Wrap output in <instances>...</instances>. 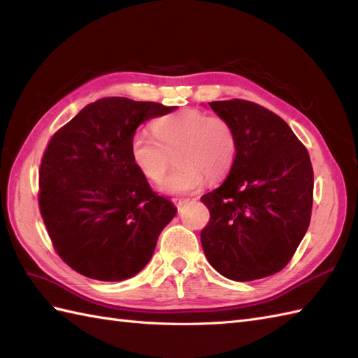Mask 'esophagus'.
<instances>
[{"mask_svg": "<svg viewBox=\"0 0 358 358\" xmlns=\"http://www.w3.org/2000/svg\"><path fill=\"white\" fill-rule=\"evenodd\" d=\"M173 203H175V206L176 208L180 210L183 206H185V203H187V200H178V199H173Z\"/></svg>", "mask_w": 358, "mask_h": 358, "instance_id": "esophagus-1", "label": "esophagus"}]
</instances>
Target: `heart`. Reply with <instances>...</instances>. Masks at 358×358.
<instances>
[{
  "instance_id": "b5f03b06",
  "label": "heart",
  "mask_w": 358,
  "mask_h": 358,
  "mask_svg": "<svg viewBox=\"0 0 358 358\" xmlns=\"http://www.w3.org/2000/svg\"><path fill=\"white\" fill-rule=\"evenodd\" d=\"M155 137L136 133L129 142L134 167L150 182H161L175 155L178 169L162 183L170 194H188L203 185L204 176L220 180L233 169L239 143L233 125L221 116L182 109L158 117Z\"/></svg>"
}]
</instances>
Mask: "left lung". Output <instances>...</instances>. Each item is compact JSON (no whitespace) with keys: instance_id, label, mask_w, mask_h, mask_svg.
I'll use <instances>...</instances> for the list:
<instances>
[{"instance_id":"8db88e82","label":"left lung","mask_w":358,"mask_h":358,"mask_svg":"<svg viewBox=\"0 0 358 358\" xmlns=\"http://www.w3.org/2000/svg\"><path fill=\"white\" fill-rule=\"evenodd\" d=\"M237 136V158L222 185L201 201L210 220L200 234L222 276L246 282L282 270L310 222L313 170L308 149L282 117L246 100L209 103Z\"/></svg>"}]
</instances>
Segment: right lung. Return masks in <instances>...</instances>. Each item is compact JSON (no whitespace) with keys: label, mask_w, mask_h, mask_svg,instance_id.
Segmentation results:
<instances>
[{"label":"right lung","mask_w":358,"mask_h":358,"mask_svg":"<svg viewBox=\"0 0 358 358\" xmlns=\"http://www.w3.org/2000/svg\"><path fill=\"white\" fill-rule=\"evenodd\" d=\"M175 106L107 96L52 136L38 171V206L53 248L96 280L137 275L176 208L149 187L129 155L140 124Z\"/></svg>","instance_id":"right-lung-1"}]
</instances>
